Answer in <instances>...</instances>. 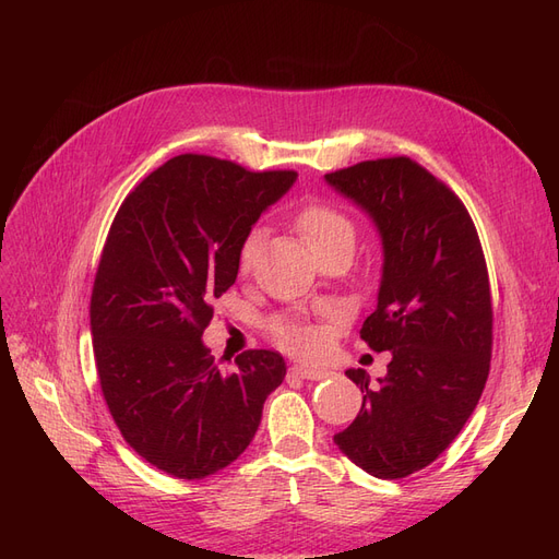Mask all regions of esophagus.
<instances>
[{
	"label": "esophagus",
	"mask_w": 559,
	"mask_h": 559,
	"mask_svg": "<svg viewBox=\"0 0 559 559\" xmlns=\"http://www.w3.org/2000/svg\"><path fill=\"white\" fill-rule=\"evenodd\" d=\"M289 376L300 378V380H326L331 373L329 370H319V368H306V366H292Z\"/></svg>",
	"instance_id": "1"
}]
</instances>
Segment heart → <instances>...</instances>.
<instances>
[{
  "label": "heart",
  "instance_id": "1",
  "mask_svg": "<svg viewBox=\"0 0 559 559\" xmlns=\"http://www.w3.org/2000/svg\"><path fill=\"white\" fill-rule=\"evenodd\" d=\"M296 228L302 235V240H306L308 247L317 253V259H321L324 253L333 249L354 245L352 222L341 210L326 205V202H310V205L302 207L296 214ZM259 240H261V230L253 228L240 242L238 267L242 273L249 270L253 253H257ZM267 329L280 347L289 349L294 354H314L321 347V333L308 324H302V321H296L289 317H277L270 321Z\"/></svg>",
  "mask_w": 559,
  "mask_h": 559
}]
</instances>
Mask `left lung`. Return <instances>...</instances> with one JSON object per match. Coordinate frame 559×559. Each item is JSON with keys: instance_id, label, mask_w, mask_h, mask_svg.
Returning a JSON list of instances; mask_svg holds the SVG:
<instances>
[{"instance_id": "obj_1", "label": "left lung", "mask_w": 559, "mask_h": 559, "mask_svg": "<svg viewBox=\"0 0 559 559\" xmlns=\"http://www.w3.org/2000/svg\"><path fill=\"white\" fill-rule=\"evenodd\" d=\"M326 181L382 235L378 308L361 341L392 352L378 386L364 368L345 370L364 403L333 441L370 476L396 480L450 448L485 389L495 317L485 253L464 202L408 156L364 160Z\"/></svg>"}]
</instances>
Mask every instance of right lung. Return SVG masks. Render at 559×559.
<instances>
[{"label": "right lung", "mask_w": 559, "mask_h": 559, "mask_svg": "<svg viewBox=\"0 0 559 559\" xmlns=\"http://www.w3.org/2000/svg\"><path fill=\"white\" fill-rule=\"evenodd\" d=\"M294 181V170L181 154L114 216L91 296L97 378L126 443L175 478H207L238 460L286 376L273 349L222 368L200 337L238 277L245 235Z\"/></svg>", "instance_id": "obj_1"}]
</instances>
